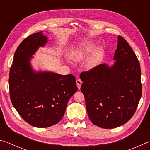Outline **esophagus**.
<instances>
[{"label": "esophagus", "mask_w": 150, "mask_h": 150, "mask_svg": "<svg viewBox=\"0 0 150 150\" xmlns=\"http://www.w3.org/2000/svg\"><path fill=\"white\" fill-rule=\"evenodd\" d=\"M76 85H77L78 88L80 90L81 88V85H82V80L80 79H78V80H76Z\"/></svg>", "instance_id": "1"}]
</instances>
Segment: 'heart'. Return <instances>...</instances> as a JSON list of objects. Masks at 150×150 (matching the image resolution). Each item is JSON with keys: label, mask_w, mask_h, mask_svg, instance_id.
Instances as JSON below:
<instances>
[{"label": "heart", "mask_w": 150, "mask_h": 150, "mask_svg": "<svg viewBox=\"0 0 150 150\" xmlns=\"http://www.w3.org/2000/svg\"><path fill=\"white\" fill-rule=\"evenodd\" d=\"M96 49V44L93 41H84L74 49L70 53V57L73 60L80 62L84 60L86 58L92 53ZM101 59V51H97L93 54L88 61L87 65L88 67L91 68L95 67L99 62Z\"/></svg>", "instance_id": "heart-1"}]
</instances>
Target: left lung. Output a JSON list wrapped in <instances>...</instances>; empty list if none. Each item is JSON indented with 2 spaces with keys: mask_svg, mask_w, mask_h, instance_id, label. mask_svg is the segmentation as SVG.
I'll return each instance as SVG.
<instances>
[{
  "mask_svg": "<svg viewBox=\"0 0 150 150\" xmlns=\"http://www.w3.org/2000/svg\"><path fill=\"white\" fill-rule=\"evenodd\" d=\"M114 64H101L80 74L89 118L103 128L125 124L134 114L142 96L141 69L128 42L118 36Z\"/></svg>",
  "mask_w": 150,
  "mask_h": 150,
  "instance_id": "8db88e82",
  "label": "left lung"
}]
</instances>
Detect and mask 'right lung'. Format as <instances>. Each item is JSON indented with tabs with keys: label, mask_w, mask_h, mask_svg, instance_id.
<instances>
[{
	"label": "right lung",
	"mask_w": 150,
	"mask_h": 150,
	"mask_svg": "<svg viewBox=\"0 0 150 150\" xmlns=\"http://www.w3.org/2000/svg\"><path fill=\"white\" fill-rule=\"evenodd\" d=\"M47 43L43 31L23 40L16 51L9 75L10 100L22 119L38 128L59 122L64 116L70 98L76 92V78L72 74L36 72L30 60L39 47Z\"/></svg>",
	"instance_id": "add662e5"
}]
</instances>
